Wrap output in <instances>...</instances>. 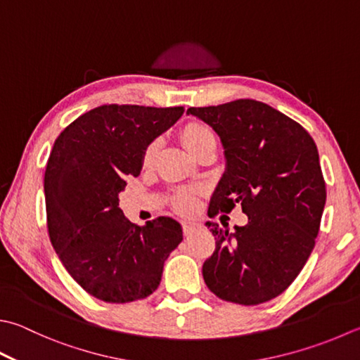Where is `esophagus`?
Here are the masks:
<instances>
[{"instance_id": "esophagus-1", "label": "esophagus", "mask_w": 360, "mask_h": 360, "mask_svg": "<svg viewBox=\"0 0 360 360\" xmlns=\"http://www.w3.org/2000/svg\"><path fill=\"white\" fill-rule=\"evenodd\" d=\"M181 227H183V233H185V236L193 235L194 232H198V230L200 229L199 224L194 222V221H185L181 224Z\"/></svg>"}]
</instances>
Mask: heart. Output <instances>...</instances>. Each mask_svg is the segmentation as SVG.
Segmentation results:
<instances>
[{
	"label": "heart",
	"mask_w": 360,
	"mask_h": 360,
	"mask_svg": "<svg viewBox=\"0 0 360 360\" xmlns=\"http://www.w3.org/2000/svg\"><path fill=\"white\" fill-rule=\"evenodd\" d=\"M180 138L183 146L188 148V152L195 157L202 148H205L210 144H216L214 134L210 130V127H207L202 122H189L185 127L181 128ZM155 152H157V142H152L144 148V153H142V162L144 165H148L152 162ZM195 202H198V193L194 189H180L175 194L174 198V205L181 213H189L193 212L195 207Z\"/></svg>",
	"instance_id": "obj_1"
}]
</instances>
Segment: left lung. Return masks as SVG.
Here are the masks:
<instances>
[{"label":"left lung","mask_w":360,"mask_h":360,"mask_svg":"<svg viewBox=\"0 0 360 360\" xmlns=\"http://www.w3.org/2000/svg\"><path fill=\"white\" fill-rule=\"evenodd\" d=\"M186 112L219 134L226 155L208 216L241 203L249 219L233 233L207 222L216 248L202 266L203 281L224 301H271L301 273L320 230L326 183L315 141L293 119L250 98Z\"/></svg>","instance_id":"8db88e82"}]
</instances>
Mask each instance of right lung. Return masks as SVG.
I'll return each instance as SVG.
<instances>
[{"mask_svg":"<svg viewBox=\"0 0 360 360\" xmlns=\"http://www.w3.org/2000/svg\"><path fill=\"white\" fill-rule=\"evenodd\" d=\"M185 108L103 105L64 128L46 161L44 191L50 241L65 269L105 302L144 300L158 288L169 254L183 240L166 216L144 227L119 208L142 153Z\"/></svg>","mask_w":360,"mask_h":360,"instance_id":"add662e5","label":"right lung"}]
</instances>
